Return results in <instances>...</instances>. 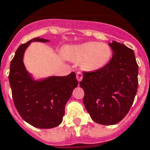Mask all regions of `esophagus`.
Listing matches in <instances>:
<instances>
[{
    "instance_id": "esophagus-1",
    "label": "esophagus",
    "mask_w": 150,
    "mask_h": 150,
    "mask_svg": "<svg viewBox=\"0 0 150 150\" xmlns=\"http://www.w3.org/2000/svg\"><path fill=\"white\" fill-rule=\"evenodd\" d=\"M76 79L79 82H80L82 79V74L81 72H77L76 73Z\"/></svg>"
}]
</instances>
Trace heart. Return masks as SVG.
<instances>
[{
    "label": "heart",
    "mask_w": 150,
    "mask_h": 150,
    "mask_svg": "<svg viewBox=\"0 0 150 150\" xmlns=\"http://www.w3.org/2000/svg\"><path fill=\"white\" fill-rule=\"evenodd\" d=\"M64 56L73 61H80L82 70L95 71L103 68L112 56L111 47L107 43L87 42L69 46L64 50Z\"/></svg>",
    "instance_id": "heart-1"
}]
</instances>
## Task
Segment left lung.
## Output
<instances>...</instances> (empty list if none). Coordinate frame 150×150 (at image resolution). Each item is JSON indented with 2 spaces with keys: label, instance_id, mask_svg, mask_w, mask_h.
Returning <instances> with one entry per match:
<instances>
[{
  "label": "left lung",
  "instance_id": "8db88e82",
  "mask_svg": "<svg viewBox=\"0 0 150 150\" xmlns=\"http://www.w3.org/2000/svg\"><path fill=\"white\" fill-rule=\"evenodd\" d=\"M113 57L95 71H84L80 86L87 112L96 123L115 125L129 111L138 89L139 66L132 49L113 41Z\"/></svg>",
  "mask_w": 150,
  "mask_h": 150
}]
</instances>
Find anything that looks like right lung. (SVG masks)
I'll return each instance as SVG.
<instances>
[{
	"instance_id": "right-lung-1",
	"label": "right lung",
	"mask_w": 150,
	"mask_h": 150,
	"mask_svg": "<svg viewBox=\"0 0 150 150\" xmlns=\"http://www.w3.org/2000/svg\"><path fill=\"white\" fill-rule=\"evenodd\" d=\"M33 41L48 42L35 38L22 44L11 61L9 82L15 108L22 118L38 128L58 126L63 120L64 108L79 82L75 72L66 76H52L35 81L23 64L25 50Z\"/></svg>"
}]
</instances>
